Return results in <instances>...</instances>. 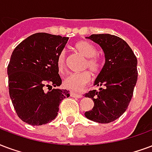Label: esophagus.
<instances>
[{"label": "esophagus", "instance_id": "34e87169", "mask_svg": "<svg viewBox=\"0 0 152 152\" xmlns=\"http://www.w3.org/2000/svg\"><path fill=\"white\" fill-rule=\"evenodd\" d=\"M70 96L73 97V98H77V99H80V98L83 97V95L80 94H76L75 93V92H70Z\"/></svg>", "mask_w": 152, "mask_h": 152}]
</instances>
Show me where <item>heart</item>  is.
Masks as SVG:
<instances>
[{
    "label": "heart",
    "instance_id": "1",
    "mask_svg": "<svg viewBox=\"0 0 152 152\" xmlns=\"http://www.w3.org/2000/svg\"><path fill=\"white\" fill-rule=\"evenodd\" d=\"M75 50L85 58H87L86 68H89L94 74L99 73L101 69V62L96 53L97 50L91 43L86 41H80L77 42L75 45ZM57 66L59 71H63L66 66V53L61 51L57 58ZM91 81V74L88 70L71 74L67 76L63 81V86L65 88L69 91L78 92L83 90L86 86Z\"/></svg>",
    "mask_w": 152,
    "mask_h": 152
}]
</instances>
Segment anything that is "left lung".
<instances>
[{"label":"left lung","instance_id":"left-lung-1","mask_svg":"<svg viewBox=\"0 0 152 152\" xmlns=\"http://www.w3.org/2000/svg\"><path fill=\"white\" fill-rule=\"evenodd\" d=\"M87 38L101 46L105 64L94 81L99 90L85 94L94 103L85 116L96 123L109 124L126 111L132 100L138 78L137 58L128 44L117 36L92 34Z\"/></svg>","mask_w":152,"mask_h":152}]
</instances>
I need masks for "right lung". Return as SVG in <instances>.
I'll use <instances>...</instances> for the list:
<instances>
[{"mask_svg":"<svg viewBox=\"0 0 152 152\" xmlns=\"http://www.w3.org/2000/svg\"><path fill=\"white\" fill-rule=\"evenodd\" d=\"M68 39L37 33L12 52L7 68L9 92L17 115L26 124L40 126L53 120L61 101L69 96L66 90L52 89L61 84L57 58Z\"/></svg>","mask_w":152,"mask_h":152,"instance_id":"add662e5","label":"right lung"}]
</instances>
